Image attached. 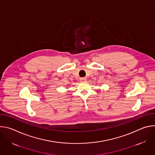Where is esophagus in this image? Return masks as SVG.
Segmentation results:
<instances>
[{"label":"esophagus","instance_id":"esophagus-1","mask_svg":"<svg viewBox=\"0 0 155 155\" xmlns=\"http://www.w3.org/2000/svg\"><path fill=\"white\" fill-rule=\"evenodd\" d=\"M80 81L82 82H85L86 81V78H81Z\"/></svg>","mask_w":155,"mask_h":155}]
</instances>
